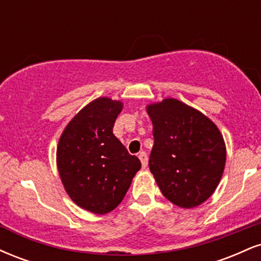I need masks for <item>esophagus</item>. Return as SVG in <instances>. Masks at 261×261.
I'll list each match as a JSON object with an SVG mask.
<instances>
[{
    "instance_id": "esophagus-1",
    "label": "esophagus",
    "mask_w": 261,
    "mask_h": 261,
    "mask_svg": "<svg viewBox=\"0 0 261 261\" xmlns=\"http://www.w3.org/2000/svg\"><path fill=\"white\" fill-rule=\"evenodd\" d=\"M139 158H140V161H141V163H142V167L143 168H146V167H147V163H148V157H147V153H146V152H140V154H139Z\"/></svg>"
}]
</instances>
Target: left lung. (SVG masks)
<instances>
[{
	"instance_id": "left-lung-1",
	"label": "left lung",
	"mask_w": 261,
	"mask_h": 261,
	"mask_svg": "<svg viewBox=\"0 0 261 261\" xmlns=\"http://www.w3.org/2000/svg\"><path fill=\"white\" fill-rule=\"evenodd\" d=\"M154 145L148 166L162 194L174 205H201L216 190L226 146L216 125L199 110L167 98L149 104Z\"/></svg>"
}]
</instances>
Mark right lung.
Returning a JSON list of instances; mask_svg holds the SVG:
<instances>
[{
	"mask_svg": "<svg viewBox=\"0 0 261 261\" xmlns=\"http://www.w3.org/2000/svg\"><path fill=\"white\" fill-rule=\"evenodd\" d=\"M122 103L98 98L83 108L60 137L56 161L66 193L93 214L113 211L141 168L113 134Z\"/></svg>",
	"mask_w": 261,
	"mask_h": 261,
	"instance_id": "obj_1",
	"label": "right lung"
}]
</instances>
